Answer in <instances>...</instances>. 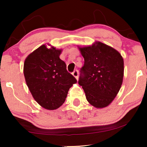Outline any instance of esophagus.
Segmentation results:
<instances>
[{
    "instance_id": "34e87169",
    "label": "esophagus",
    "mask_w": 147,
    "mask_h": 147,
    "mask_svg": "<svg viewBox=\"0 0 147 147\" xmlns=\"http://www.w3.org/2000/svg\"><path fill=\"white\" fill-rule=\"evenodd\" d=\"M72 75H73L74 77H75L76 79H78V71L77 69L74 70V71H73V73H72Z\"/></svg>"
}]
</instances>
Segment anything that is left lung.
<instances>
[{
	"instance_id": "left-lung-1",
	"label": "left lung",
	"mask_w": 147,
	"mask_h": 147,
	"mask_svg": "<svg viewBox=\"0 0 147 147\" xmlns=\"http://www.w3.org/2000/svg\"><path fill=\"white\" fill-rule=\"evenodd\" d=\"M78 48L84 58L78 84L91 105L105 108L113 101L121 88L123 58L117 50L100 41Z\"/></svg>"
}]
</instances>
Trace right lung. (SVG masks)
I'll return each mask as SVG.
<instances>
[{"mask_svg": "<svg viewBox=\"0 0 147 147\" xmlns=\"http://www.w3.org/2000/svg\"><path fill=\"white\" fill-rule=\"evenodd\" d=\"M62 49L43 45L25 60L26 83L36 102L45 109H57L65 102L69 88L77 80L59 58Z\"/></svg>", "mask_w": 147, "mask_h": 147, "instance_id": "1", "label": "right lung"}]
</instances>
